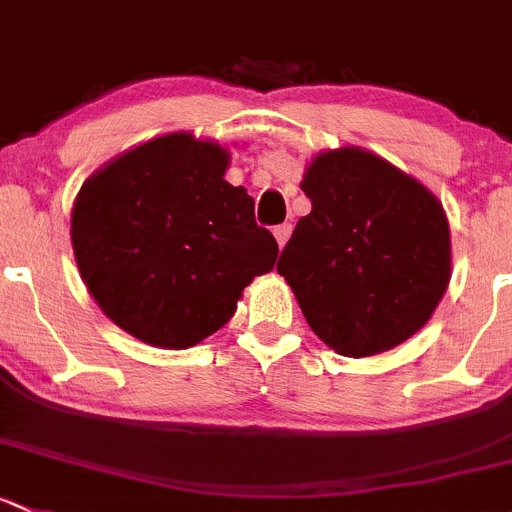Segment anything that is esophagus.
I'll return each mask as SVG.
<instances>
[{
	"instance_id": "1",
	"label": "esophagus",
	"mask_w": 512,
	"mask_h": 512,
	"mask_svg": "<svg viewBox=\"0 0 512 512\" xmlns=\"http://www.w3.org/2000/svg\"><path fill=\"white\" fill-rule=\"evenodd\" d=\"M289 235H292V225H289V223H284V225H277V228H274V238H277L279 247H284V245H287Z\"/></svg>"
}]
</instances>
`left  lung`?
<instances>
[{"mask_svg":"<svg viewBox=\"0 0 512 512\" xmlns=\"http://www.w3.org/2000/svg\"><path fill=\"white\" fill-rule=\"evenodd\" d=\"M277 272L311 331L346 358L390 351L414 336L451 279L444 206L422 181L360 147L319 152Z\"/></svg>","mask_w":512,"mask_h":512,"instance_id":"8db88e82","label":"left lung"}]
</instances>
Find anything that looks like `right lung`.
I'll return each instance as SVG.
<instances>
[{
    "instance_id": "1",
    "label": "right lung",
    "mask_w": 512,
    "mask_h": 512,
    "mask_svg": "<svg viewBox=\"0 0 512 512\" xmlns=\"http://www.w3.org/2000/svg\"><path fill=\"white\" fill-rule=\"evenodd\" d=\"M230 152L171 132L127 149L75 196L71 242L102 314L154 348H191L233 319L277 260L255 201L230 186Z\"/></svg>"
}]
</instances>
